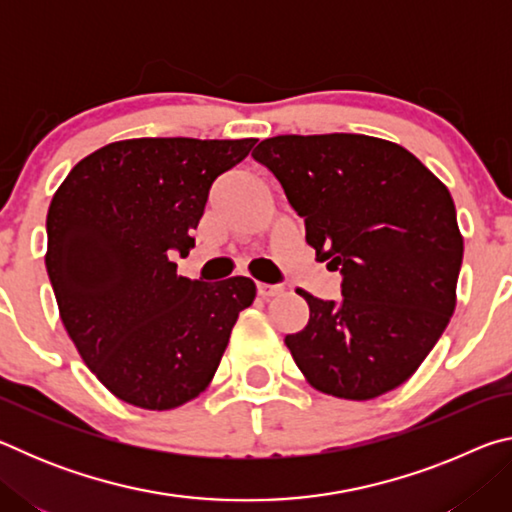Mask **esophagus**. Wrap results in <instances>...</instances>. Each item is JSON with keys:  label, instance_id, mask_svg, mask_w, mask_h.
<instances>
[{"label": "esophagus", "instance_id": "34e87169", "mask_svg": "<svg viewBox=\"0 0 512 512\" xmlns=\"http://www.w3.org/2000/svg\"><path fill=\"white\" fill-rule=\"evenodd\" d=\"M282 291L280 284H266V282H257V293L262 298H271V296H277V293Z\"/></svg>", "mask_w": 512, "mask_h": 512}]
</instances>
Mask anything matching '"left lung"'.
Listing matches in <instances>:
<instances>
[{"label": "left lung", "mask_w": 512, "mask_h": 512, "mask_svg": "<svg viewBox=\"0 0 512 512\" xmlns=\"http://www.w3.org/2000/svg\"><path fill=\"white\" fill-rule=\"evenodd\" d=\"M253 158L305 216L307 244L343 273V300L309 291L287 348L316 391L372 400L427 359L456 309L463 262L454 198L404 146L381 137L277 135Z\"/></svg>", "instance_id": "8db88e82"}]
</instances>
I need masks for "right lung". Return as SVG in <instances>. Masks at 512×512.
Masks as SVG:
<instances>
[{
    "label": "right lung",
    "mask_w": 512,
    "mask_h": 512,
    "mask_svg": "<svg viewBox=\"0 0 512 512\" xmlns=\"http://www.w3.org/2000/svg\"><path fill=\"white\" fill-rule=\"evenodd\" d=\"M255 142H110L85 155L51 198L45 266L58 314L85 366L117 400L169 411L214 379L255 282L187 280L171 257L194 248L212 183Z\"/></svg>",
    "instance_id": "add662e5"
}]
</instances>
